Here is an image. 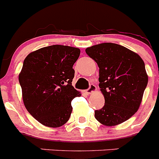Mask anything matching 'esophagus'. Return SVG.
<instances>
[{
  "mask_svg": "<svg viewBox=\"0 0 159 159\" xmlns=\"http://www.w3.org/2000/svg\"><path fill=\"white\" fill-rule=\"evenodd\" d=\"M95 91H96V87H95L94 84H91L89 88H88V89L86 90V92L89 95V94L93 93V92H95Z\"/></svg>",
  "mask_w": 159,
  "mask_h": 159,
  "instance_id": "esophagus-1",
  "label": "esophagus"
}]
</instances>
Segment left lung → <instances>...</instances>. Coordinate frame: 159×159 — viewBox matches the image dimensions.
<instances>
[{"label": "left lung", "instance_id": "obj_1", "mask_svg": "<svg viewBox=\"0 0 159 159\" xmlns=\"http://www.w3.org/2000/svg\"><path fill=\"white\" fill-rule=\"evenodd\" d=\"M85 51L99 66V86L105 99L95 119L105 126L127 121L139 110L148 83L143 60L117 43H102Z\"/></svg>", "mask_w": 159, "mask_h": 159}]
</instances>
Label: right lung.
Returning a JSON list of instances; mask_svg holds the SVG:
<instances>
[{
	"label": "right lung",
	"mask_w": 159,
	"mask_h": 159,
	"mask_svg": "<svg viewBox=\"0 0 159 159\" xmlns=\"http://www.w3.org/2000/svg\"><path fill=\"white\" fill-rule=\"evenodd\" d=\"M80 50L64 45H51L29 53L19 74L22 98L32 117L43 126L59 127L71 116V102L80 92L71 82L73 65Z\"/></svg>",
	"instance_id": "right-lung-1"
}]
</instances>
